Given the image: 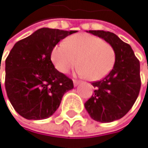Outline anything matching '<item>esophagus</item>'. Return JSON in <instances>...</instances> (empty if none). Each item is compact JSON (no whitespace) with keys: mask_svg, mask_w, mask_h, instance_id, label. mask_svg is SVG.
Returning <instances> with one entry per match:
<instances>
[{"mask_svg":"<svg viewBox=\"0 0 148 148\" xmlns=\"http://www.w3.org/2000/svg\"><path fill=\"white\" fill-rule=\"evenodd\" d=\"M78 84H79L78 81H77V80H73V85H74V86H78Z\"/></svg>","mask_w":148,"mask_h":148,"instance_id":"obj_1","label":"esophagus"}]
</instances>
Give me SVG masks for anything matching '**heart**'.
<instances>
[{
	"instance_id": "obj_1",
	"label": "heart",
	"mask_w": 148,
	"mask_h": 148,
	"mask_svg": "<svg viewBox=\"0 0 148 148\" xmlns=\"http://www.w3.org/2000/svg\"><path fill=\"white\" fill-rule=\"evenodd\" d=\"M51 60L62 73H67L77 64V73L89 80L98 81L112 71L115 50L102 39L88 33H77L56 44L51 52Z\"/></svg>"
}]
</instances>
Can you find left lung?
<instances>
[{
  "label": "left lung",
  "instance_id": "1",
  "mask_svg": "<svg viewBox=\"0 0 148 148\" xmlns=\"http://www.w3.org/2000/svg\"><path fill=\"white\" fill-rule=\"evenodd\" d=\"M103 39L115 50L112 71L103 79L93 82L94 93L85 103L91 118L110 123L124 116L136 101L140 90L139 62L131 46L110 32H87Z\"/></svg>",
  "mask_w": 148,
  "mask_h": 148
}]
</instances>
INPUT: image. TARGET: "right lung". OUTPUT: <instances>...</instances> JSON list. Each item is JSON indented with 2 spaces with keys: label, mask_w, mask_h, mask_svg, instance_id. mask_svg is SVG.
Segmentation results:
<instances>
[{
  "label": "right lung",
  "mask_w": 148,
  "mask_h": 148,
  "mask_svg": "<svg viewBox=\"0 0 148 148\" xmlns=\"http://www.w3.org/2000/svg\"><path fill=\"white\" fill-rule=\"evenodd\" d=\"M75 32L40 28L14 45L5 61V88L21 116L48 118L59 108L63 94L73 89L72 80L55 68L51 52L60 40Z\"/></svg>",
  "instance_id": "right-lung-1"
}]
</instances>
